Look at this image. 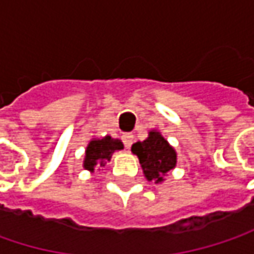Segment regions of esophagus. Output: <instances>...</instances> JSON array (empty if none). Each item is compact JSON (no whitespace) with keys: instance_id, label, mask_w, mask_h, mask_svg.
<instances>
[{"instance_id":"esophagus-1","label":"esophagus","mask_w":254,"mask_h":254,"mask_svg":"<svg viewBox=\"0 0 254 254\" xmlns=\"http://www.w3.org/2000/svg\"><path fill=\"white\" fill-rule=\"evenodd\" d=\"M132 141H134V135H132L131 132H124V134H123V142H124V145H126L127 148L131 147Z\"/></svg>"}]
</instances>
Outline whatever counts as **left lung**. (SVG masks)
Wrapping results in <instances>:
<instances>
[{"label":"left lung","instance_id":"1","mask_svg":"<svg viewBox=\"0 0 254 254\" xmlns=\"http://www.w3.org/2000/svg\"><path fill=\"white\" fill-rule=\"evenodd\" d=\"M132 154L140 160L142 172L148 181L160 184L164 181L167 172L177 165V152L161 135L160 131L151 130L144 141L132 144Z\"/></svg>","mask_w":254,"mask_h":254}]
</instances>
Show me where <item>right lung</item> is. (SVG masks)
Instances as JSON below:
<instances>
[{
    "instance_id": "obj_1",
    "label": "right lung",
    "mask_w": 254,
    "mask_h": 254,
    "mask_svg": "<svg viewBox=\"0 0 254 254\" xmlns=\"http://www.w3.org/2000/svg\"><path fill=\"white\" fill-rule=\"evenodd\" d=\"M124 148L123 142L117 138L106 135L103 138H93L86 147L83 167L84 170L93 172L96 167H104L106 161H110L113 152Z\"/></svg>"
}]
</instances>
